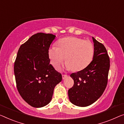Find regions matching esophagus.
<instances>
[{
	"label": "esophagus",
	"mask_w": 124,
	"mask_h": 124,
	"mask_svg": "<svg viewBox=\"0 0 124 124\" xmlns=\"http://www.w3.org/2000/svg\"><path fill=\"white\" fill-rule=\"evenodd\" d=\"M66 77H67V75H65V74H62V78L63 79H65V78Z\"/></svg>",
	"instance_id": "34e87169"
}]
</instances>
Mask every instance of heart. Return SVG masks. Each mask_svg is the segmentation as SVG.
<instances>
[{
	"mask_svg": "<svg viewBox=\"0 0 124 124\" xmlns=\"http://www.w3.org/2000/svg\"><path fill=\"white\" fill-rule=\"evenodd\" d=\"M57 46H52L48 50L49 58L54 67H58L65 58L67 69L79 71L86 68L93 58L94 47L90 40L69 37L59 40Z\"/></svg>",
	"mask_w": 124,
	"mask_h": 124,
	"instance_id": "b5f03b06",
	"label": "heart"
}]
</instances>
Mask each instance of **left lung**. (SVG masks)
<instances>
[{
    "label": "left lung",
    "instance_id": "obj_1",
    "mask_svg": "<svg viewBox=\"0 0 124 124\" xmlns=\"http://www.w3.org/2000/svg\"><path fill=\"white\" fill-rule=\"evenodd\" d=\"M93 58L86 68L71 74L73 86L68 90L71 102L80 107L89 106L102 95L106 87L110 68V58L103 46L92 37Z\"/></svg>",
    "mask_w": 124,
    "mask_h": 124
}]
</instances>
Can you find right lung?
Returning a JSON list of instances; mask_svg holds the SVG:
<instances>
[{"instance_id": "right-lung-1", "label": "right lung", "mask_w": 124, "mask_h": 124, "mask_svg": "<svg viewBox=\"0 0 124 124\" xmlns=\"http://www.w3.org/2000/svg\"><path fill=\"white\" fill-rule=\"evenodd\" d=\"M56 36L38 33L22 44L14 62L16 88L25 102L34 108L50 102L61 73L49 64L48 50Z\"/></svg>"}]
</instances>
